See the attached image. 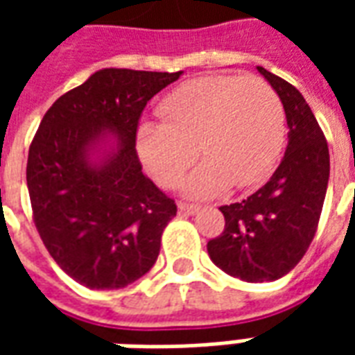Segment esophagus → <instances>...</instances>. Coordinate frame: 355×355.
I'll list each match as a JSON object with an SVG mask.
<instances>
[{
	"mask_svg": "<svg viewBox=\"0 0 355 355\" xmlns=\"http://www.w3.org/2000/svg\"><path fill=\"white\" fill-rule=\"evenodd\" d=\"M198 205H193V203H186V201H180L178 203V213L180 215H193V213H198Z\"/></svg>",
	"mask_w": 355,
	"mask_h": 355,
	"instance_id": "1",
	"label": "esophagus"
}]
</instances>
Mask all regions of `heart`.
<instances>
[{"instance_id": "1", "label": "heart", "mask_w": 355, "mask_h": 355, "mask_svg": "<svg viewBox=\"0 0 355 355\" xmlns=\"http://www.w3.org/2000/svg\"><path fill=\"white\" fill-rule=\"evenodd\" d=\"M165 123L146 121L137 148L146 171L163 188H175L198 159L207 162L186 180L193 198L228 186L251 188L266 180L282 154L285 110L268 81L257 76H203L182 83L159 106Z\"/></svg>"}]
</instances>
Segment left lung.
<instances>
[{"label":"left lung","mask_w":355,"mask_h":355,"mask_svg":"<svg viewBox=\"0 0 355 355\" xmlns=\"http://www.w3.org/2000/svg\"><path fill=\"white\" fill-rule=\"evenodd\" d=\"M282 98L289 142L279 167L247 200L223 205L224 232L207 243L211 261L249 283L289 274L312 243L329 182V148L304 96L289 81L257 68Z\"/></svg>","instance_id":"obj_1"}]
</instances>
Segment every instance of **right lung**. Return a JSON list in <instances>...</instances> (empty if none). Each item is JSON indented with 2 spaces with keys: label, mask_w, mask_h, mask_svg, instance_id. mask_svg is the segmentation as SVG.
Segmentation results:
<instances>
[{
  "label": "right lung",
  "mask_w": 355,
  "mask_h": 355,
  "mask_svg": "<svg viewBox=\"0 0 355 355\" xmlns=\"http://www.w3.org/2000/svg\"><path fill=\"white\" fill-rule=\"evenodd\" d=\"M180 73L98 70L47 110L30 144L35 228L89 289L127 287L157 261L177 205L142 173L135 144L148 101Z\"/></svg>",
  "instance_id": "right-lung-1"
}]
</instances>
